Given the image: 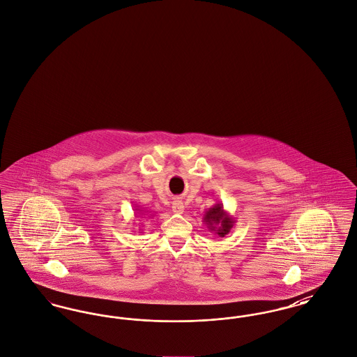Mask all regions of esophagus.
<instances>
[{
  "label": "esophagus",
  "mask_w": 357,
  "mask_h": 357,
  "mask_svg": "<svg viewBox=\"0 0 357 357\" xmlns=\"http://www.w3.org/2000/svg\"><path fill=\"white\" fill-rule=\"evenodd\" d=\"M172 213H175V214H183L185 213V204L182 201H175L172 204Z\"/></svg>",
  "instance_id": "1"
}]
</instances>
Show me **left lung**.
Masks as SVG:
<instances>
[{
    "label": "left lung",
    "mask_w": 357,
    "mask_h": 357,
    "mask_svg": "<svg viewBox=\"0 0 357 357\" xmlns=\"http://www.w3.org/2000/svg\"><path fill=\"white\" fill-rule=\"evenodd\" d=\"M204 222L208 231L218 237H225L234 227L236 220L229 215V213L223 208V204H215L204 213Z\"/></svg>",
    "instance_id": "left-lung-1"
}]
</instances>
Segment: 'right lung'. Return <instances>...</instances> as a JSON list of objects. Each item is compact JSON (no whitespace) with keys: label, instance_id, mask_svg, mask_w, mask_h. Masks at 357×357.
Here are the masks:
<instances>
[{"label":"right lung","instance_id":"obj_1","mask_svg":"<svg viewBox=\"0 0 357 357\" xmlns=\"http://www.w3.org/2000/svg\"><path fill=\"white\" fill-rule=\"evenodd\" d=\"M135 211L139 214V217H140V218H144V220H150V218L153 215V213H150V211H143V210H140L139 207L135 208ZM142 231H143V230H142V229H139V233H142Z\"/></svg>","mask_w":357,"mask_h":357}]
</instances>
